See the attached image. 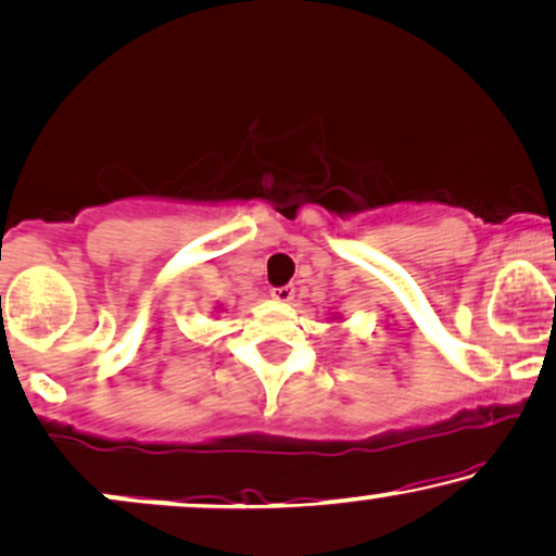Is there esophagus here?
Instances as JSON below:
<instances>
[{
	"label": "esophagus",
	"mask_w": 556,
	"mask_h": 556,
	"mask_svg": "<svg viewBox=\"0 0 556 556\" xmlns=\"http://www.w3.org/2000/svg\"><path fill=\"white\" fill-rule=\"evenodd\" d=\"M293 293H296V289H293V286H280V289H273L270 291V296L276 299V302H280V304H289V302H293Z\"/></svg>",
	"instance_id": "1"
}]
</instances>
